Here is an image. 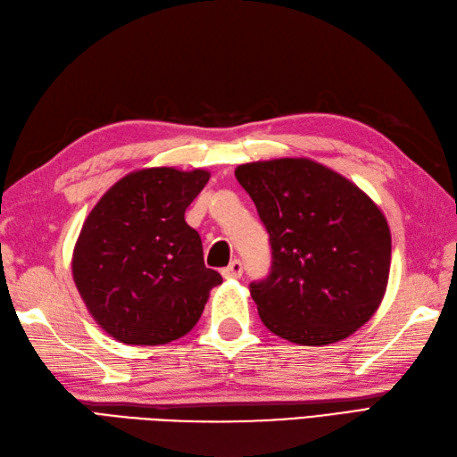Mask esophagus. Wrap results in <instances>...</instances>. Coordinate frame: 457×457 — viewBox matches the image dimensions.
I'll return each instance as SVG.
<instances>
[{
  "instance_id": "1",
  "label": "esophagus",
  "mask_w": 457,
  "mask_h": 457,
  "mask_svg": "<svg viewBox=\"0 0 457 457\" xmlns=\"http://www.w3.org/2000/svg\"><path fill=\"white\" fill-rule=\"evenodd\" d=\"M242 271H244L242 262H240V260H232V262L225 267V270L220 271V275L225 277V279H240Z\"/></svg>"
}]
</instances>
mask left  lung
<instances>
[{"instance_id": "1", "label": "left lung", "mask_w": 457, "mask_h": 457, "mask_svg": "<svg viewBox=\"0 0 457 457\" xmlns=\"http://www.w3.org/2000/svg\"><path fill=\"white\" fill-rule=\"evenodd\" d=\"M270 232L271 273L250 285L263 326L296 345H331L369 321L386 295L392 235L357 184L312 159L237 166Z\"/></svg>"}]
</instances>
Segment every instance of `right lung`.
<instances>
[{
	"label": "right lung",
	"mask_w": 457,
	"mask_h": 457,
	"mask_svg": "<svg viewBox=\"0 0 457 457\" xmlns=\"http://www.w3.org/2000/svg\"><path fill=\"white\" fill-rule=\"evenodd\" d=\"M204 169L153 166L98 199L75 242L71 273L88 314L126 345H164L202 318L220 275L204 263L184 213L209 182Z\"/></svg>",
	"instance_id": "1"
}]
</instances>
